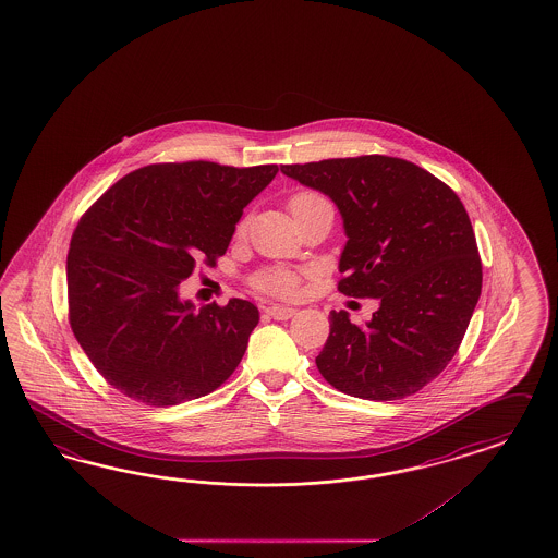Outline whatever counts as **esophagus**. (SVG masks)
<instances>
[{
  "instance_id": "34e87169",
  "label": "esophagus",
  "mask_w": 558,
  "mask_h": 558,
  "mask_svg": "<svg viewBox=\"0 0 558 558\" xmlns=\"http://www.w3.org/2000/svg\"><path fill=\"white\" fill-rule=\"evenodd\" d=\"M266 313H268L271 318H276V320H288V318H292L296 315V311L290 308V306H268Z\"/></svg>"
}]
</instances>
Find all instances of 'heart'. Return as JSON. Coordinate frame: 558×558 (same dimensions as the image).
Instances as JSON below:
<instances>
[{
	"label": "heart",
	"instance_id": "1",
	"mask_svg": "<svg viewBox=\"0 0 558 558\" xmlns=\"http://www.w3.org/2000/svg\"><path fill=\"white\" fill-rule=\"evenodd\" d=\"M327 203L323 196L313 191H301L296 195L290 196L288 201V209L294 215L306 211L311 207H317ZM245 223L238 226V233H243ZM252 284L259 292L264 294H271V296H294L301 287V274L292 270H282V268H274V270L257 271L256 276L252 278Z\"/></svg>",
	"mask_w": 558,
	"mask_h": 558
}]
</instances>
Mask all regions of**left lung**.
<instances>
[{"label":"left lung","instance_id":"1","mask_svg":"<svg viewBox=\"0 0 558 558\" xmlns=\"http://www.w3.org/2000/svg\"><path fill=\"white\" fill-rule=\"evenodd\" d=\"M280 170L325 193L343 217L339 292L379 301L363 327L332 311L320 376L363 400L418 392L451 362L482 294V259L461 198L421 166L379 154Z\"/></svg>","mask_w":558,"mask_h":558}]
</instances>
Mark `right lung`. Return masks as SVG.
<instances>
[{
	"label": "right lung",
	"mask_w": 558,
	"mask_h": 558,
	"mask_svg": "<svg viewBox=\"0 0 558 558\" xmlns=\"http://www.w3.org/2000/svg\"><path fill=\"white\" fill-rule=\"evenodd\" d=\"M278 166L168 162L137 168L99 196L66 256L69 323L107 381L146 407H177L217 390L256 329V304L195 308L179 287L215 266L243 209Z\"/></svg>",
	"instance_id": "right-lung-1"
}]
</instances>
